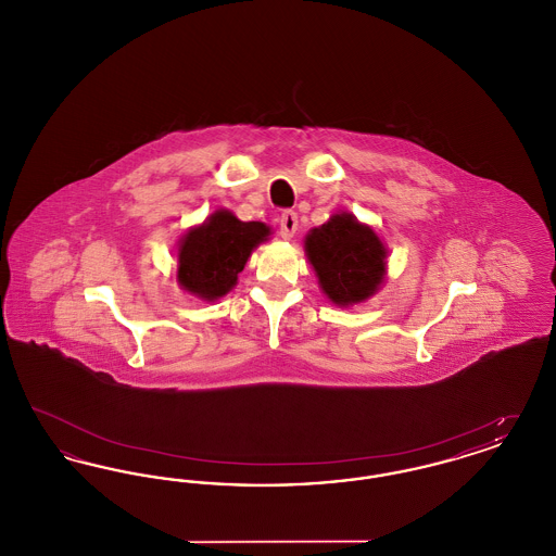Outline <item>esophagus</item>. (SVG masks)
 I'll return each mask as SVG.
<instances>
[{
    "mask_svg": "<svg viewBox=\"0 0 556 556\" xmlns=\"http://www.w3.org/2000/svg\"><path fill=\"white\" fill-rule=\"evenodd\" d=\"M279 231L283 239L293 238V233L298 231V214L295 212L286 211L279 216Z\"/></svg>",
    "mask_w": 556,
    "mask_h": 556,
    "instance_id": "esophagus-1",
    "label": "esophagus"
}]
</instances>
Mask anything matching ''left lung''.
<instances>
[{
  "mask_svg": "<svg viewBox=\"0 0 556 556\" xmlns=\"http://www.w3.org/2000/svg\"><path fill=\"white\" fill-rule=\"evenodd\" d=\"M306 254L327 298L340 306L367 300L386 275V248L352 214H336L306 238Z\"/></svg>",
  "mask_w": 556,
  "mask_h": 556,
  "instance_id": "obj_1",
  "label": "left lung"
}]
</instances>
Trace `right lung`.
Returning <instances> with one entry per match:
<instances>
[{"label":"right lung","instance_id":"right-lung-1","mask_svg":"<svg viewBox=\"0 0 556 556\" xmlns=\"http://www.w3.org/2000/svg\"><path fill=\"white\" fill-rule=\"evenodd\" d=\"M268 233L263 223H243L229 211L214 212L204 225L191 229L179 245L177 279L181 288L204 300L225 295L238 283V275L252 250Z\"/></svg>","mask_w":556,"mask_h":556}]
</instances>
